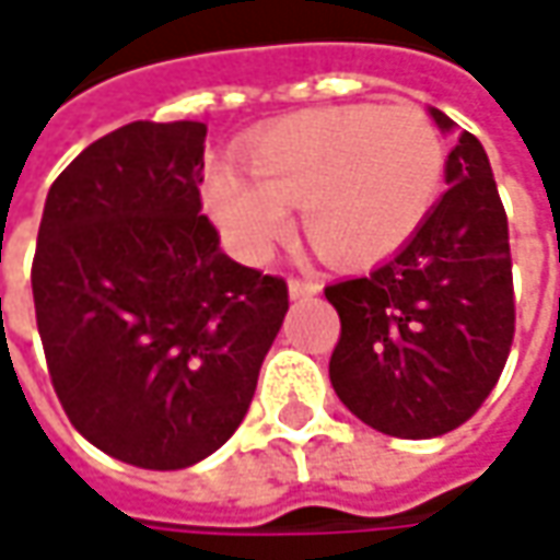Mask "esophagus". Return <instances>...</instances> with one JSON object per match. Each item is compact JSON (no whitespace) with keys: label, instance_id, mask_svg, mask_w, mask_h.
Wrapping results in <instances>:
<instances>
[{"label":"esophagus","instance_id":"obj_1","mask_svg":"<svg viewBox=\"0 0 560 560\" xmlns=\"http://www.w3.org/2000/svg\"><path fill=\"white\" fill-rule=\"evenodd\" d=\"M317 292H320V283H317V280H308V277H292L290 280L292 299H308V295H317Z\"/></svg>","mask_w":560,"mask_h":560}]
</instances>
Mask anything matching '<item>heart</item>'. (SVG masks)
<instances>
[{
	"instance_id": "1",
	"label": "heart",
	"mask_w": 560,
	"mask_h": 560,
	"mask_svg": "<svg viewBox=\"0 0 560 560\" xmlns=\"http://www.w3.org/2000/svg\"><path fill=\"white\" fill-rule=\"evenodd\" d=\"M248 174L214 162L202 199L230 252L268 261L290 233V208L305 236L336 265H371L405 246L445 180V145L415 105H339L295 112L248 133Z\"/></svg>"
}]
</instances>
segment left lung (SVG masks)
Wrapping results in <instances>:
<instances>
[{
	"label": "left lung",
	"instance_id": "obj_1",
	"mask_svg": "<svg viewBox=\"0 0 560 560\" xmlns=\"http://www.w3.org/2000/svg\"><path fill=\"white\" fill-rule=\"evenodd\" d=\"M440 130L455 120L430 108ZM436 208L396 255L327 287L342 334L330 355L339 401L386 436L430 440L474 418L514 339L508 218L486 149L462 130Z\"/></svg>",
	"mask_w": 560,
	"mask_h": 560
}]
</instances>
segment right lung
<instances>
[{"mask_svg": "<svg viewBox=\"0 0 560 560\" xmlns=\"http://www.w3.org/2000/svg\"><path fill=\"white\" fill-rule=\"evenodd\" d=\"M199 120H133L86 145L46 196L33 305L55 396L105 455L180 470L246 418L280 334L283 277L221 252L202 214Z\"/></svg>", "mask_w": 560, "mask_h": 560, "instance_id": "1", "label": "right lung"}]
</instances>
